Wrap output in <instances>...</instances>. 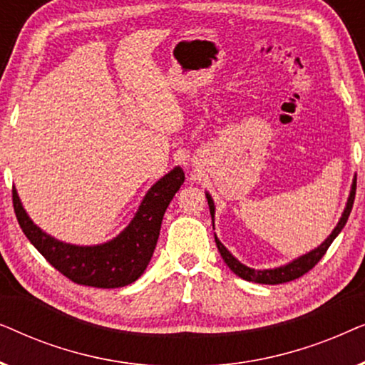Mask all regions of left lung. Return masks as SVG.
Returning <instances> with one entry per match:
<instances>
[{
    "instance_id": "1",
    "label": "left lung",
    "mask_w": 365,
    "mask_h": 365,
    "mask_svg": "<svg viewBox=\"0 0 365 365\" xmlns=\"http://www.w3.org/2000/svg\"><path fill=\"white\" fill-rule=\"evenodd\" d=\"M356 187H357V176L354 178V182H352V187H351V196L347 199V206L344 209L342 212V217L341 221L337 222V226L334 231L331 232V236H329L326 241H324L321 246L314 249V251L304 254V256L297 257L296 261L286 264V266H281V267H276V269H264V271H257V269H251L247 266H244L237 261L236 257L232 256L231 252L227 251L226 247L222 246V242L219 241L216 234H214V239H216V246L219 249V252H221V256L224 259V262L227 264V267L231 269V271L239 276L244 281H249V282H257V284H282V282H289V281H294V279H299L304 274L311 271V269L316 266V264L321 261L324 254L327 252L329 246H331L334 239L339 236V232L342 231V227L346 226L349 216H351V211H352V204H354V197H356ZM207 197V204H209V211H211V217H212V226H214V202L209 194H206Z\"/></svg>"
}]
</instances>
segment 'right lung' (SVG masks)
Listing matches in <instances>:
<instances>
[{
  "mask_svg": "<svg viewBox=\"0 0 365 365\" xmlns=\"http://www.w3.org/2000/svg\"><path fill=\"white\" fill-rule=\"evenodd\" d=\"M182 182V169L174 168L149 189L129 226L113 241L98 246H74L43 232L23 209L14 187L13 207L24 236L69 281L103 289L124 287L146 271L156 247L164 212Z\"/></svg>",
  "mask_w": 365,
  "mask_h": 365,
  "instance_id": "obj_1",
  "label": "right lung"
}]
</instances>
